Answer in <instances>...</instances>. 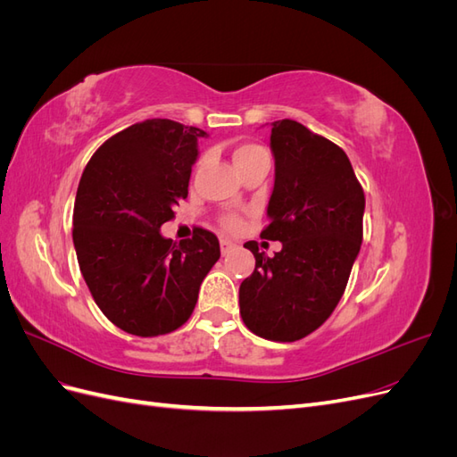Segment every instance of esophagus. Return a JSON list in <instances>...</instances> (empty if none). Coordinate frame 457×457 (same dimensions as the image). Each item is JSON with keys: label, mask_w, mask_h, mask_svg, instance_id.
Wrapping results in <instances>:
<instances>
[{"label": "esophagus", "mask_w": 457, "mask_h": 457, "mask_svg": "<svg viewBox=\"0 0 457 457\" xmlns=\"http://www.w3.org/2000/svg\"><path fill=\"white\" fill-rule=\"evenodd\" d=\"M232 250H234V242H230V240H227V238H220V253L227 255V253L232 252Z\"/></svg>", "instance_id": "obj_1"}]
</instances>
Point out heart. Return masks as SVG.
<instances>
[{"mask_svg": "<svg viewBox=\"0 0 457 457\" xmlns=\"http://www.w3.org/2000/svg\"><path fill=\"white\" fill-rule=\"evenodd\" d=\"M262 150L261 146H257V145H240L237 150H234V154H232V158H234V163H242V162H245V160H250V158H253V156H257V154H262ZM240 225H242V220H240V217H237V215H225L223 217V227L227 228V230H238L240 228Z\"/></svg>", "mask_w": 457, "mask_h": 457, "instance_id": "heart-1", "label": "heart"}]
</instances>
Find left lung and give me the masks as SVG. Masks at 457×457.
Segmentation results:
<instances>
[{
    "mask_svg": "<svg viewBox=\"0 0 457 457\" xmlns=\"http://www.w3.org/2000/svg\"><path fill=\"white\" fill-rule=\"evenodd\" d=\"M274 188L261 238L245 242L255 270L240 284L242 320L269 341H297L320 328L347 287L362 244L364 190L345 152L294 120L272 121Z\"/></svg>",
    "mask_w": 457,
    "mask_h": 457,
    "instance_id": "obj_1",
    "label": "left lung"
}]
</instances>
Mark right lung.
<instances>
[{
    "label": "right lung",
    "mask_w": 457,
    "mask_h": 457,
    "mask_svg": "<svg viewBox=\"0 0 457 457\" xmlns=\"http://www.w3.org/2000/svg\"><path fill=\"white\" fill-rule=\"evenodd\" d=\"M205 131L173 120H145L110 137L91 156L74 204L79 270L110 322L131 336L181 328L207 272L220 257L213 232L173 242L160 227L188 196Z\"/></svg>",
    "instance_id": "right-lung-1"
}]
</instances>
